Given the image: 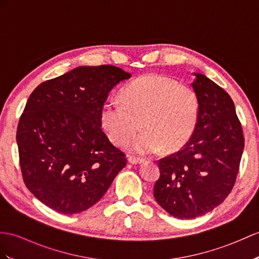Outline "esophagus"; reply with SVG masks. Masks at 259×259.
Returning a JSON list of instances; mask_svg holds the SVG:
<instances>
[{
    "instance_id": "34e87169",
    "label": "esophagus",
    "mask_w": 259,
    "mask_h": 259,
    "mask_svg": "<svg viewBox=\"0 0 259 259\" xmlns=\"http://www.w3.org/2000/svg\"><path fill=\"white\" fill-rule=\"evenodd\" d=\"M143 159H140V158H136V157H128V162L131 164H141L143 163Z\"/></svg>"
}]
</instances>
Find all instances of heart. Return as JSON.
Instances as JSON below:
<instances>
[{"label": "heart", "instance_id": "b5f03b06", "mask_svg": "<svg viewBox=\"0 0 259 259\" xmlns=\"http://www.w3.org/2000/svg\"><path fill=\"white\" fill-rule=\"evenodd\" d=\"M198 112L200 101L194 89L150 74L128 83L121 100L107 99L100 109V123L116 144L127 142L142 125L144 131L128 144L135 153H157L162 149L176 152L193 136Z\"/></svg>", "mask_w": 259, "mask_h": 259}]
</instances>
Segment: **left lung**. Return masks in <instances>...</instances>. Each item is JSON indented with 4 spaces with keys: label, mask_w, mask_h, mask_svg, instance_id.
<instances>
[{
    "label": "left lung",
    "mask_w": 259,
    "mask_h": 259,
    "mask_svg": "<svg viewBox=\"0 0 259 259\" xmlns=\"http://www.w3.org/2000/svg\"><path fill=\"white\" fill-rule=\"evenodd\" d=\"M191 83L200 101L193 136L182 150L159 161L153 195L174 218L191 220L223 203L236 181L244 150L235 106L223 88L194 73Z\"/></svg>",
    "instance_id": "8db88e82"
}]
</instances>
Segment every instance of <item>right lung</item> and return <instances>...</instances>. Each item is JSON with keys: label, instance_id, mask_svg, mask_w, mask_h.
Returning <instances> with one entry per match:
<instances>
[{"label": "right lung", "instance_id": "obj_1", "mask_svg": "<svg viewBox=\"0 0 259 259\" xmlns=\"http://www.w3.org/2000/svg\"><path fill=\"white\" fill-rule=\"evenodd\" d=\"M130 73L111 65L79 66L41 82L16 132L24 183L54 211L73 215L105 195L127 163L101 130L108 94Z\"/></svg>", "mask_w": 259, "mask_h": 259}]
</instances>
